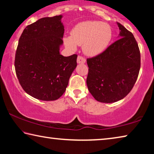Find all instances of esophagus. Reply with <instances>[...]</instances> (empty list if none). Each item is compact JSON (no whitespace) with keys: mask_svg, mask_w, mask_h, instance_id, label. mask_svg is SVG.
<instances>
[{"mask_svg":"<svg viewBox=\"0 0 154 154\" xmlns=\"http://www.w3.org/2000/svg\"><path fill=\"white\" fill-rule=\"evenodd\" d=\"M77 62L78 64H84L85 62V59L83 58V57L79 56L77 57Z\"/></svg>","mask_w":154,"mask_h":154,"instance_id":"1","label":"esophagus"}]
</instances>
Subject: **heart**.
<instances>
[{
    "mask_svg": "<svg viewBox=\"0 0 154 154\" xmlns=\"http://www.w3.org/2000/svg\"><path fill=\"white\" fill-rule=\"evenodd\" d=\"M111 38L112 30L109 24L99 21H85L75 26L71 36L64 38V43L71 50H75L77 45H83L86 55L94 56L107 48Z\"/></svg>",
    "mask_w": 154,
    "mask_h": 154,
    "instance_id": "heart-1",
    "label": "heart"
}]
</instances>
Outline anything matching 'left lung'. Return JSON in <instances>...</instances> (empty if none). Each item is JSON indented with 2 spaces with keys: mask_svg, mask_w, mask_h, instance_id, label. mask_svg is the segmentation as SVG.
<instances>
[{
  "mask_svg": "<svg viewBox=\"0 0 154 154\" xmlns=\"http://www.w3.org/2000/svg\"><path fill=\"white\" fill-rule=\"evenodd\" d=\"M117 24L119 39L103 53L87 59L88 90L100 103H115L127 96L140 70V51L133 35L119 22Z\"/></svg>",
  "mask_w": 154,
  "mask_h": 154,
  "instance_id": "obj_1",
  "label": "left lung"
}]
</instances>
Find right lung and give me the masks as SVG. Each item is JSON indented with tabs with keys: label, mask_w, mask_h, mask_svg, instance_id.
<instances>
[{
	"label": "right lung",
	"mask_w": 154,
	"mask_h": 154,
	"mask_svg": "<svg viewBox=\"0 0 154 154\" xmlns=\"http://www.w3.org/2000/svg\"><path fill=\"white\" fill-rule=\"evenodd\" d=\"M62 15L43 17L27 26L15 54V69L21 86L41 100L58 99L64 93L77 66V55L60 53L63 44Z\"/></svg>",
	"instance_id": "obj_1"
}]
</instances>
